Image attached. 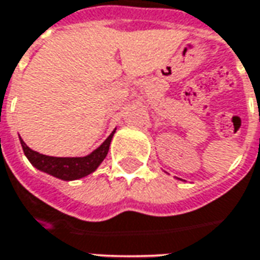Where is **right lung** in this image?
I'll return each instance as SVG.
<instances>
[{"label":"right lung","mask_w":260,"mask_h":260,"mask_svg":"<svg viewBox=\"0 0 260 260\" xmlns=\"http://www.w3.org/2000/svg\"><path fill=\"white\" fill-rule=\"evenodd\" d=\"M114 132L104 140L100 147H97L93 153H90L84 157H51V156H45L38 151L31 150L21 137L20 142L24 154L27 156L29 163L38 170L48 173L54 177H58L61 180H77L93 173L94 170L102 165V161L109 153L110 143H111Z\"/></svg>","instance_id":"obj_1"}]
</instances>
